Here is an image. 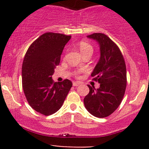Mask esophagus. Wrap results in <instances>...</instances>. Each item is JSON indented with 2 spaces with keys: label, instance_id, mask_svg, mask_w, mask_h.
<instances>
[{
  "label": "esophagus",
  "instance_id": "1",
  "mask_svg": "<svg viewBox=\"0 0 149 149\" xmlns=\"http://www.w3.org/2000/svg\"><path fill=\"white\" fill-rule=\"evenodd\" d=\"M81 84L80 82L79 81H76V82H73V86H79Z\"/></svg>",
  "mask_w": 149,
  "mask_h": 149
}]
</instances>
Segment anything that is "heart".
Here are the masks:
<instances>
[{
    "mask_svg": "<svg viewBox=\"0 0 149 149\" xmlns=\"http://www.w3.org/2000/svg\"><path fill=\"white\" fill-rule=\"evenodd\" d=\"M78 47H79V50L82 55L87 53V52H91V53L93 52V47L89 43L85 41L80 42L78 45Z\"/></svg>",
    "mask_w": 149,
    "mask_h": 149,
    "instance_id": "obj_1",
    "label": "heart"
}]
</instances>
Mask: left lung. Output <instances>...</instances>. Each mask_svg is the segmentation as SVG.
<instances>
[{
    "mask_svg": "<svg viewBox=\"0 0 149 149\" xmlns=\"http://www.w3.org/2000/svg\"><path fill=\"white\" fill-rule=\"evenodd\" d=\"M98 43L100 58L91 76L100 88L88 85L89 93L84 99L86 109L94 117L106 118L120 104L127 84L126 66L119 47L102 33L87 36Z\"/></svg>",
    "mask_w": 149,
    "mask_h": 149,
    "instance_id": "left-lung-1",
    "label": "left lung"
}]
</instances>
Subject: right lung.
<instances>
[{
    "label": "right lung",
    "mask_w": 149,
    "mask_h": 149,
    "mask_svg": "<svg viewBox=\"0 0 149 149\" xmlns=\"http://www.w3.org/2000/svg\"><path fill=\"white\" fill-rule=\"evenodd\" d=\"M70 38L59 33H45L30 45L24 58L22 74L25 97L34 110L46 116L59 110L72 87L68 79L57 83L52 79Z\"/></svg>",
    "instance_id": "right-lung-1"
}]
</instances>
